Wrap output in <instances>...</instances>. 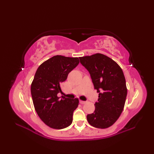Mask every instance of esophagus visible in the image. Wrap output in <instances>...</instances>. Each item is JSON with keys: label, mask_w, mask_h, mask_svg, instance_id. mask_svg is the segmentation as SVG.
Here are the masks:
<instances>
[{"label": "esophagus", "mask_w": 154, "mask_h": 154, "mask_svg": "<svg viewBox=\"0 0 154 154\" xmlns=\"http://www.w3.org/2000/svg\"><path fill=\"white\" fill-rule=\"evenodd\" d=\"M79 102H80V103H81V104H85V103H86L85 101H83V100H79Z\"/></svg>", "instance_id": "34e87169"}]
</instances>
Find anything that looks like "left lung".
Returning a JSON list of instances; mask_svg holds the SVG:
<instances>
[{
  "label": "left lung",
  "instance_id": "obj_1",
  "mask_svg": "<svg viewBox=\"0 0 154 154\" xmlns=\"http://www.w3.org/2000/svg\"><path fill=\"white\" fill-rule=\"evenodd\" d=\"M79 59L89 72L94 89L99 93L94 104L95 110L87 116V121L93 127L106 128L118 120L125 104L127 88L123 71L115 61L103 54Z\"/></svg>",
  "mask_w": 154,
  "mask_h": 154
}]
</instances>
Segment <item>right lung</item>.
Segmentation results:
<instances>
[{"label": "right lung", "mask_w": 154, "mask_h": 154, "mask_svg": "<svg viewBox=\"0 0 154 154\" xmlns=\"http://www.w3.org/2000/svg\"><path fill=\"white\" fill-rule=\"evenodd\" d=\"M79 63L78 57L55 55L42 63L31 85L35 110L40 119L51 128L63 129L70 126L79 99H68L62 93L61 85Z\"/></svg>", "instance_id": "right-lung-1"}]
</instances>
